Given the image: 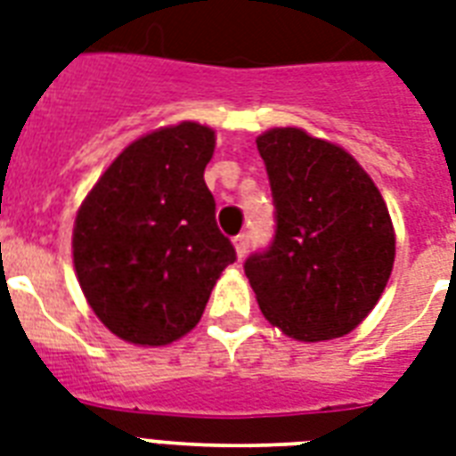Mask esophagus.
<instances>
[{
    "mask_svg": "<svg viewBox=\"0 0 456 456\" xmlns=\"http://www.w3.org/2000/svg\"><path fill=\"white\" fill-rule=\"evenodd\" d=\"M234 246H236V256L243 258V256L248 253V232H241V234L236 236Z\"/></svg>",
    "mask_w": 456,
    "mask_h": 456,
    "instance_id": "34e87169",
    "label": "esophagus"
}]
</instances>
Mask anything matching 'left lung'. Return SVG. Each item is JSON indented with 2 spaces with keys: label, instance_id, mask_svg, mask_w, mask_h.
I'll list each match as a JSON object with an SVG mask.
<instances>
[{
  "label": "left lung",
  "instance_id": "obj_1",
  "mask_svg": "<svg viewBox=\"0 0 456 456\" xmlns=\"http://www.w3.org/2000/svg\"><path fill=\"white\" fill-rule=\"evenodd\" d=\"M256 143L274 203L273 241L243 263L260 311L301 342L349 335L390 280L387 205L349 152L301 128Z\"/></svg>",
  "mask_w": 456,
  "mask_h": 456
}]
</instances>
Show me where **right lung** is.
Masks as SVG:
<instances>
[{
	"instance_id": "1",
	"label": "right lung",
	"mask_w": 456,
	"mask_h": 456,
	"mask_svg": "<svg viewBox=\"0 0 456 456\" xmlns=\"http://www.w3.org/2000/svg\"><path fill=\"white\" fill-rule=\"evenodd\" d=\"M215 131L196 121L138 138L76 215L74 265L114 335L162 346L193 330L236 251L215 220L203 172Z\"/></svg>"
}]
</instances>
